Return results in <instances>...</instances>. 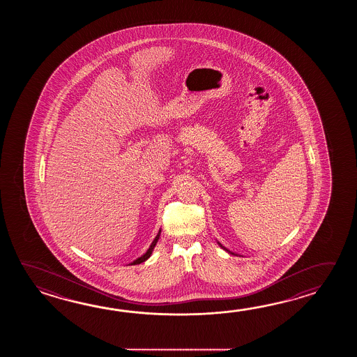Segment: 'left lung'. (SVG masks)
Here are the masks:
<instances>
[{
    "mask_svg": "<svg viewBox=\"0 0 357 357\" xmlns=\"http://www.w3.org/2000/svg\"><path fill=\"white\" fill-rule=\"evenodd\" d=\"M220 248H223V246H222V245H220ZM223 249H225V250L226 251H228L227 249H226V248H223ZM228 252H231V251H228ZM231 254H234V252H231Z\"/></svg>",
    "mask_w": 357,
    "mask_h": 357,
    "instance_id": "1",
    "label": "left lung"
}]
</instances>
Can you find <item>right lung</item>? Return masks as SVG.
<instances>
[{
  "mask_svg": "<svg viewBox=\"0 0 357 357\" xmlns=\"http://www.w3.org/2000/svg\"><path fill=\"white\" fill-rule=\"evenodd\" d=\"M160 232H158V235L155 236V238H154V240H153L152 245H151V246H149V249H148V250H146V252H145L144 255H142V257H140V258H137V260H134V261H132V263H131V264H132V266H135V264H140V263H143V261H145V260H146V259L149 258V257H151V255H152L153 249H154V248H155V245H157V243H158V240H160Z\"/></svg>",
  "mask_w": 357,
  "mask_h": 357,
  "instance_id": "add662e5",
  "label": "right lung"
}]
</instances>
